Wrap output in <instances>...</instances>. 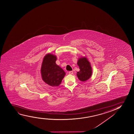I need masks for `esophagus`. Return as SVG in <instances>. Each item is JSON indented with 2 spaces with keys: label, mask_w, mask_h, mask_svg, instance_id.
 <instances>
[{
  "label": "esophagus",
  "mask_w": 134,
  "mask_h": 134,
  "mask_svg": "<svg viewBox=\"0 0 134 134\" xmlns=\"http://www.w3.org/2000/svg\"><path fill=\"white\" fill-rule=\"evenodd\" d=\"M69 74H73V71H69Z\"/></svg>",
  "instance_id": "esophagus-1"
}]
</instances>
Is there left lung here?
Instances as JSON below:
<instances>
[{"label": "left lung", "mask_w": 134, "mask_h": 134, "mask_svg": "<svg viewBox=\"0 0 134 134\" xmlns=\"http://www.w3.org/2000/svg\"><path fill=\"white\" fill-rule=\"evenodd\" d=\"M77 65L79 66V70L77 73L78 79L82 82H84L89 79L92 74V68L90 63L85 57H81L79 58Z\"/></svg>", "instance_id": "obj_1"}]
</instances>
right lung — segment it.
Returning <instances> with one entry per match:
<instances>
[{"mask_svg":"<svg viewBox=\"0 0 134 134\" xmlns=\"http://www.w3.org/2000/svg\"><path fill=\"white\" fill-rule=\"evenodd\" d=\"M57 58L55 55L47 54L43 58L41 69V78L43 81L52 87L60 85L65 73L56 65Z\"/></svg>","mask_w":134,"mask_h":134,"instance_id":"right-lung-1","label":"right lung"}]
</instances>
